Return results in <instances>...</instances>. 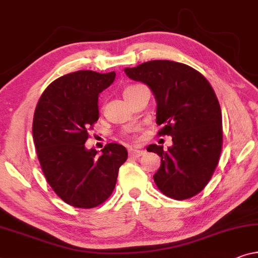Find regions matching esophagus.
<instances>
[{"instance_id":"esophagus-1","label":"esophagus","mask_w":258,"mask_h":258,"mask_svg":"<svg viewBox=\"0 0 258 258\" xmlns=\"http://www.w3.org/2000/svg\"><path fill=\"white\" fill-rule=\"evenodd\" d=\"M144 154H146V151H143V150H139V149H129V156H130V157L139 158V157H141V156H143Z\"/></svg>"}]
</instances>
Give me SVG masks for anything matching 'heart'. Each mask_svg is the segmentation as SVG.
I'll list each match as a JSON object with an SVG mask.
<instances>
[{"instance_id": "1", "label": "heart", "mask_w": 258, "mask_h": 258, "mask_svg": "<svg viewBox=\"0 0 258 258\" xmlns=\"http://www.w3.org/2000/svg\"><path fill=\"white\" fill-rule=\"evenodd\" d=\"M136 86H133V87H128V88H126V89L124 90V91H126V90H130V89H133V88H135Z\"/></svg>"}]
</instances>
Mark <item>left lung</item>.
<instances>
[{
	"mask_svg": "<svg viewBox=\"0 0 258 258\" xmlns=\"http://www.w3.org/2000/svg\"><path fill=\"white\" fill-rule=\"evenodd\" d=\"M125 75L147 84L156 100L158 135L172 137L168 150L147 147L161 157L154 175L165 196L186 200L202 191L218 164L222 150V112L206 77L183 63L156 59L125 68Z\"/></svg>",
	"mask_w": 258,
	"mask_h": 258,
	"instance_id": "left-lung-1",
	"label": "left lung"
}]
</instances>
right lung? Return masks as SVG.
I'll return each instance as SVG.
<instances>
[{
  "label": "right lung",
  "mask_w": 258,
  "mask_h": 258,
  "mask_svg": "<svg viewBox=\"0 0 258 258\" xmlns=\"http://www.w3.org/2000/svg\"><path fill=\"white\" fill-rule=\"evenodd\" d=\"M115 72L80 70L49 84L35 109L33 139L44 177L59 199L75 208H95L111 195L128 151L109 143L102 154L87 149L88 129L98 119V96Z\"/></svg>",
  "instance_id": "1"
}]
</instances>
